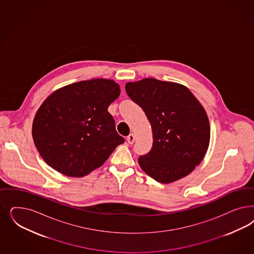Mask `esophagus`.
<instances>
[{
    "label": "esophagus",
    "mask_w": 254,
    "mask_h": 254,
    "mask_svg": "<svg viewBox=\"0 0 254 254\" xmlns=\"http://www.w3.org/2000/svg\"><path fill=\"white\" fill-rule=\"evenodd\" d=\"M134 140H135V135L133 134V133H131L128 137H127V142L131 145L133 142H134Z\"/></svg>",
    "instance_id": "esophagus-1"
}]
</instances>
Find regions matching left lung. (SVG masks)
Masks as SVG:
<instances>
[{
	"label": "left lung",
	"instance_id": "1",
	"mask_svg": "<svg viewBox=\"0 0 254 254\" xmlns=\"http://www.w3.org/2000/svg\"><path fill=\"white\" fill-rule=\"evenodd\" d=\"M128 96L144 110L151 125V150L138 158L144 172L168 184L192 172L210 140L205 108L187 87L147 77L125 84Z\"/></svg>",
	"mask_w": 254,
	"mask_h": 254
}]
</instances>
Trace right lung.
<instances>
[{
  "label": "right lung",
  "instance_id": "add662e5",
  "mask_svg": "<svg viewBox=\"0 0 254 254\" xmlns=\"http://www.w3.org/2000/svg\"><path fill=\"white\" fill-rule=\"evenodd\" d=\"M121 94L112 79L93 78L60 88L34 116L33 142L43 160L61 174L87 176L124 142L108 107Z\"/></svg>",
  "mask_w": 254,
  "mask_h": 254
}]
</instances>
